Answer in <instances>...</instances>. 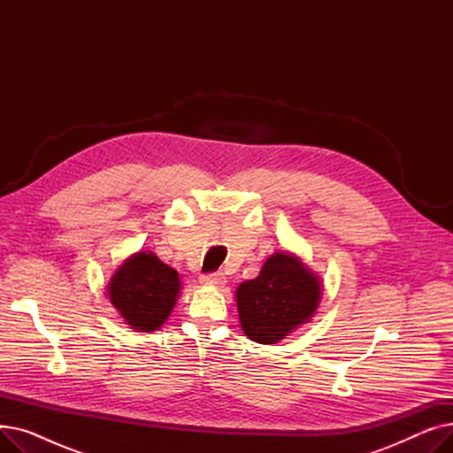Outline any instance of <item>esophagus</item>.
I'll return each instance as SVG.
<instances>
[{
  "instance_id": "obj_1",
  "label": "esophagus",
  "mask_w": 453,
  "mask_h": 453,
  "mask_svg": "<svg viewBox=\"0 0 453 453\" xmlns=\"http://www.w3.org/2000/svg\"><path fill=\"white\" fill-rule=\"evenodd\" d=\"M200 282L205 284V287H217V288H220V287H224V284H226V277H224V273L217 272V273L202 275V277H200Z\"/></svg>"
}]
</instances>
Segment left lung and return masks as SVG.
I'll return each mask as SVG.
<instances>
[{
	"label": "left lung",
	"mask_w": 453,
	"mask_h": 453,
	"mask_svg": "<svg viewBox=\"0 0 453 453\" xmlns=\"http://www.w3.org/2000/svg\"><path fill=\"white\" fill-rule=\"evenodd\" d=\"M321 296V277L288 251L270 255L258 275L234 292L244 334L263 345L277 343L311 321Z\"/></svg>",
	"instance_id": "obj_1"
}]
</instances>
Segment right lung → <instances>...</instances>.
<instances>
[{
    "label": "right lung",
    "mask_w": 453,
    "mask_h": 453,
    "mask_svg": "<svg viewBox=\"0 0 453 453\" xmlns=\"http://www.w3.org/2000/svg\"><path fill=\"white\" fill-rule=\"evenodd\" d=\"M181 290L180 275L152 251H137L108 282V299L137 332H154L169 319Z\"/></svg>",
    "instance_id": "1"
}]
</instances>
